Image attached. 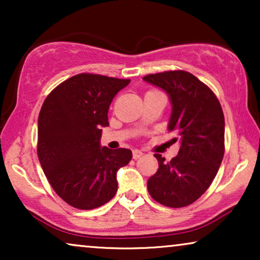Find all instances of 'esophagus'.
<instances>
[{
	"mask_svg": "<svg viewBox=\"0 0 260 260\" xmlns=\"http://www.w3.org/2000/svg\"><path fill=\"white\" fill-rule=\"evenodd\" d=\"M142 156H143V151L138 150V149H135V150H133V157L135 159L140 158V157H142Z\"/></svg>",
	"mask_w": 260,
	"mask_h": 260,
	"instance_id": "obj_1",
	"label": "esophagus"
}]
</instances>
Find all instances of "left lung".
Returning a JSON list of instances; mask_svg holds the SVG:
<instances>
[{"instance_id":"1","label":"left lung","mask_w":260,"mask_h":260,"mask_svg":"<svg viewBox=\"0 0 260 260\" xmlns=\"http://www.w3.org/2000/svg\"><path fill=\"white\" fill-rule=\"evenodd\" d=\"M169 94L173 111L169 133L176 134L179 154L167 162L155 154L158 169L148 180V191L158 204L180 208L208 189L225 152V118L211 88L187 71H166L143 78Z\"/></svg>"}]
</instances>
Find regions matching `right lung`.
Masks as SVG:
<instances>
[{"label": "right lung", "mask_w": 260, "mask_h": 260, "mask_svg": "<svg viewBox=\"0 0 260 260\" xmlns=\"http://www.w3.org/2000/svg\"><path fill=\"white\" fill-rule=\"evenodd\" d=\"M130 79L80 73L59 84L39 113L38 157L49 184L78 209L105 205L117 193L116 174L129 149L101 147L112 99Z\"/></svg>", "instance_id": "1"}]
</instances>
